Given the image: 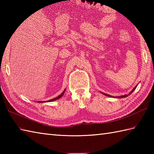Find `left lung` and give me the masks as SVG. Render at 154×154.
I'll use <instances>...</instances> for the list:
<instances>
[{
	"mask_svg": "<svg viewBox=\"0 0 154 154\" xmlns=\"http://www.w3.org/2000/svg\"><path fill=\"white\" fill-rule=\"evenodd\" d=\"M137 86H138V85H137L134 88V89L130 91V93H129V94H124V95H122V96H119V97H113V96H111V95H110V94H105V93H102L103 94H104V95H106V96H107V97H112V98H117V99H122V98H124V97H128V95H130V94L131 93H132L133 92H134V91L135 89H136V88L137 87Z\"/></svg>",
	"mask_w": 154,
	"mask_h": 154,
	"instance_id": "1",
	"label": "left lung"
}]
</instances>
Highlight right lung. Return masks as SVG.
Returning a JSON list of instances; mask_svg holds the SVG:
<instances>
[{
    "label": "right lung",
    "mask_w": 154,
    "mask_h": 154,
    "mask_svg": "<svg viewBox=\"0 0 154 154\" xmlns=\"http://www.w3.org/2000/svg\"><path fill=\"white\" fill-rule=\"evenodd\" d=\"M65 90H66V89H65V90L63 91V92L62 93L60 94V95H59L58 97L54 98V99H51V100H47V101H38V103H46V102H52V101L56 100H57V99H60V98L63 95L64 93H65Z\"/></svg>",
    "instance_id": "obj_1"
}]
</instances>
